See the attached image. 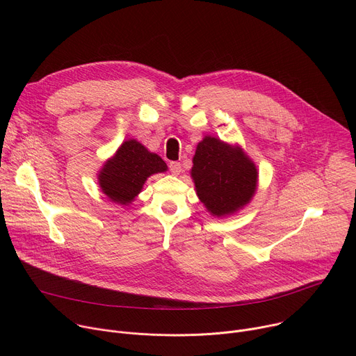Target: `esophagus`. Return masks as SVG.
<instances>
[{
  "label": "esophagus",
  "mask_w": 356,
  "mask_h": 356,
  "mask_svg": "<svg viewBox=\"0 0 356 356\" xmlns=\"http://www.w3.org/2000/svg\"><path fill=\"white\" fill-rule=\"evenodd\" d=\"M169 168H170V172H172L173 176H179L180 172H181V165L179 162H172L169 165Z\"/></svg>",
  "instance_id": "34e87169"
}]
</instances>
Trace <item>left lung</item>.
Returning a JSON list of instances; mask_svg holds the SVG:
<instances>
[{
	"instance_id": "1",
	"label": "left lung",
	"mask_w": 356,
	"mask_h": 356,
	"mask_svg": "<svg viewBox=\"0 0 356 356\" xmlns=\"http://www.w3.org/2000/svg\"><path fill=\"white\" fill-rule=\"evenodd\" d=\"M195 193L217 218L241 211L258 188V168L246 152L220 138L206 135L197 143L190 170Z\"/></svg>"
}]
</instances>
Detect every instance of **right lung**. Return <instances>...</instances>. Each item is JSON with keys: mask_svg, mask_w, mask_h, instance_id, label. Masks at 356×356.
<instances>
[{"mask_svg": "<svg viewBox=\"0 0 356 356\" xmlns=\"http://www.w3.org/2000/svg\"><path fill=\"white\" fill-rule=\"evenodd\" d=\"M168 172L165 161L136 139L124 140L97 173L98 184L110 201L129 206L152 175Z\"/></svg>", "mask_w": 356, "mask_h": 356, "instance_id": "add662e5", "label": "right lung"}]
</instances>
